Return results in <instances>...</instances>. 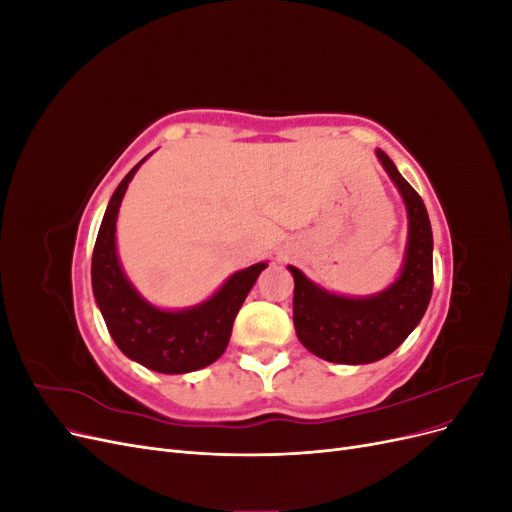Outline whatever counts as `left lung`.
I'll return each instance as SVG.
<instances>
[{"label":"left lung","instance_id":"8db88e82","mask_svg":"<svg viewBox=\"0 0 512 512\" xmlns=\"http://www.w3.org/2000/svg\"><path fill=\"white\" fill-rule=\"evenodd\" d=\"M376 156L408 211V243L397 280L369 297H344L288 267L294 277L292 320L299 342L329 363L365 365L389 356L416 329L431 299L433 235L425 203L382 149H376Z\"/></svg>","mask_w":512,"mask_h":512}]
</instances>
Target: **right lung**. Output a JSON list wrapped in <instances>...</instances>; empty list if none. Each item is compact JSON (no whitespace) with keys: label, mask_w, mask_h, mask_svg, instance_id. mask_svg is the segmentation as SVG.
Returning <instances> with one entry per match:
<instances>
[{"label":"right lung","mask_w":512,"mask_h":512,"mask_svg":"<svg viewBox=\"0 0 512 512\" xmlns=\"http://www.w3.org/2000/svg\"><path fill=\"white\" fill-rule=\"evenodd\" d=\"M145 160L123 177L108 200L91 258V286L108 333L128 359L160 374H190L224 354L232 322L267 262L232 273L218 292L192 307L162 309L145 301L123 273L115 241L121 198Z\"/></svg>","instance_id":"1"}]
</instances>
